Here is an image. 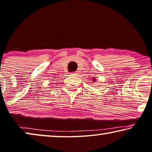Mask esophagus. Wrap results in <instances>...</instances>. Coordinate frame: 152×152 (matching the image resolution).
<instances>
[{"mask_svg":"<svg viewBox=\"0 0 152 152\" xmlns=\"http://www.w3.org/2000/svg\"><path fill=\"white\" fill-rule=\"evenodd\" d=\"M76 74H77L76 72H72V73L70 74V75H71V76H76Z\"/></svg>","mask_w":152,"mask_h":152,"instance_id":"obj_1","label":"esophagus"}]
</instances>
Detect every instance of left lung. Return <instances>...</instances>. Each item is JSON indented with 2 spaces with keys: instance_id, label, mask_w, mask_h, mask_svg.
<instances>
[{
  "instance_id": "1",
  "label": "left lung",
  "mask_w": 152,
  "mask_h": 152,
  "mask_svg": "<svg viewBox=\"0 0 152 152\" xmlns=\"http://www.w3.org/2000/svg\"><path fill=\"white\" fill-rule=\"evenodd\" d=\"M93 80V81H96V79H95L94 78H93V80Z\"/></svg>"
}]
</instances>
